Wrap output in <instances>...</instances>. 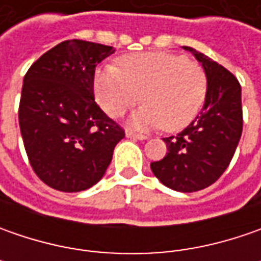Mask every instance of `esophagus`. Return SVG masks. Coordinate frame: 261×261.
<instances>
[{
	"label": "esophagus",
	"mask_w": 261,
	"mask_h": 261,
	"mask_svg": "<svg viewBox=\"0 0 261 261\" xmlns=\"http://www.w3.org/2000/svg\"><path fill=\"white\" fill-rule=\"evenodd\" d=\"M126 136L127 138H135V139H141V141H144V139H148V136L146 135H142V134H136L134 130H126Z\"/></svg>",
	"instance_id": "obj_1"
}]
</instances>
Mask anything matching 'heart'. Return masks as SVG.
I'll list each match as a JSON object with an SVG mask.
<instances>
[{
  "label": "heart",
  "mask_w": 261,
  "mask_h": 261,
  "mask_svg": "<svg viewBox=\"0 0 261 261\" xmlns=\"http://www.w3.org/2000/svg\"><path fill=\"white\" fill-rule=\"evenodd\" d=\"M120 69L107 65L95 72L98 105L112 117L123 116L145 101L134 117L138 127L161 126L177 130L187 126L203 105L207 80L203 68L192 59L166 52L126 55Z\"/></svg>",
  "instance_id": "b5f03b06"
}]
</instances>
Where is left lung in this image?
I'll return each instance as SVG.
<instances>
[{"label":"left lung","instance_id":"8db88e82","mask_svg":"<svg viewBox=\"0 0 261 261\" xmlns=\"http://www.w3.org/2000/svg\"><path fill=\"white\" fill-rule=\"evenodd\" d=\"M183 47L205 69V105L185 130L164 138L168 152L151 163V170L167 187L192 193L214 185L229 166L243 134V106L236 76L193 47Z\"/></svg>","mask_w":261,"mask_h":261}]
</instances>
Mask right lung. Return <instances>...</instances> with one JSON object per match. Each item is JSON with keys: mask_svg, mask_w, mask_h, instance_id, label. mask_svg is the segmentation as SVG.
<instances>
[{"mask_svg": "<svg viewBox=\"0 0 261 261\" xmlns=\"http://www.w3.org/2000/svg\"><path fill=\"white\" fill-rule=\"evenodd\" d=\"M112 46L65 40L40 56L23 80L18 123L36 175L59 192L101 180L125 130L94 100L97 64Z\"/></svg>", "mask_w": 261, "mask_h": 261, "instance_id": "right-lung-1", "label": "right lung"}]
</instances>
